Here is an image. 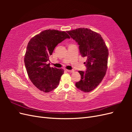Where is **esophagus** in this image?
Here are the masks:
<instances>
[{
  "label": "esophagus",
  "mask_w": 132,
  "mask_h": 132,
  "mask_svg": "<svg viewBox=\"0 0 132 132\" xmlns=\"http://www.w3.org/2000/svg\"><path fill=\"white\" fill-rule=\"evenodd\" d=\"M67 71H68V72H69V73H72L74 71V70H67Z\"/></svg>",
  "instance_id": "1"
}]
</instances>
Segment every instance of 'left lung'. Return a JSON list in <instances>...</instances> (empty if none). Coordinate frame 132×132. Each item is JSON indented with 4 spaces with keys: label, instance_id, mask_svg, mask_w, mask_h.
I'll list each match as a JSON object with an SVG mask.
<instances>
[{
    "label": "left lung",
    "instance_id": "1",
    "mask_svg": "<svg viewBox=\"0 0 132 132\" xmlns=\"http://www.w3.org/2000/svg\"><path fill=\"white\" fill-rule=\"evenodd\" d=\"M71 38L78 43L81 57H86L85 71H79L81 79L75 83L84 92L93 90L104 78L107 69L109 50L101 36L87 28L68 31Z\"/></svg>",
    "mask_w": 132,
    "mask_h": 132
}]
</instances>
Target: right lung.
I'll list each match as a JSON object with an SVG mask.
<instances>
[{
	"instance_id": "obj_1",
	"label": "right lung",
	"mask_w": 132,
	"mask_h": 132,
	"mask_svg": "<svg viewBox=\"0 0 132 132\" xmlns=\"http://www.w3.org/2000/svg\"><path fill=\"white\" fill-rule=\"evenodd\" d=\"M66 38L70 36L64 31L46 30L28 43L25 65L30 80L39 90L49 93L58 86L64 70L51 67L47 62L55 47Z\"/></svg>"
}]
</instances>
